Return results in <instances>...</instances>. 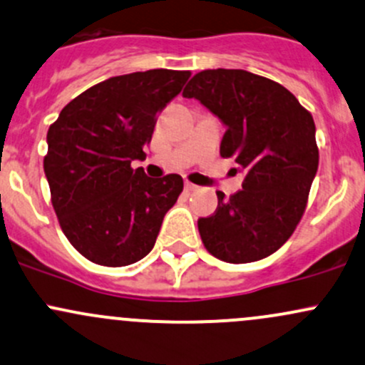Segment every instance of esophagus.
I'll return each instance as SVG.
<instances>
[{"label":"esophagus","mask_w":365,"mask_h":365,"mask_svg":"<svg viewBox=\"0 0 365 365\" xmlns=\"http://www.w3.org/2000/svg\"><path fill=\"white\" fill-rule=\"evenodd\" d=\"M185 190L187 192H194V190H197V185H194V183L190 182H185Z\"/></svg>","instance_id":"esophagus-1"}]
</instances>
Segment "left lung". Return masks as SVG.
Segmentation results:
<instances>
[{
    "label": "left lung",
    "instance_id": "1",
    "mask_svg": "<svg viewBox=\"0 0 365 365\" xmlns=\"http://www.w3.org/2000/svg\"><path fill=\"white\" fill-rule=\"evenodd\" d=\"M225 125L220 155L243 173V189L199 218L206 250L231 264L266 259L292 236L318 170L312 113L290 91L245 70H205L182 92Z\"/></svg>",
    "mask_w": 365,
    "mask_h": 365
}]
</instances>
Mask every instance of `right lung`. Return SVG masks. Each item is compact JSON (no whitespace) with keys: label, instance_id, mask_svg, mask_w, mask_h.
I'll return each mask as SVG.
<instances>
[{"label":"right lung","instance_id":"add662e5","mask_svg":"<svg viewBox=\"0 0 365 365\" xmlns=\"http://www.w3.org/2000/svg\"><path fill=\"white\" fill-rule=\"evenodd\" d=\"M189 71L148 70L112 76L61 110L43 160L63 232L86 259L110 267L148 255L164 215L183 190L180 175L150 178L143 160L157 113Z\"/></svg>","mask_w":365,"mask_h":365}]
</instances>
